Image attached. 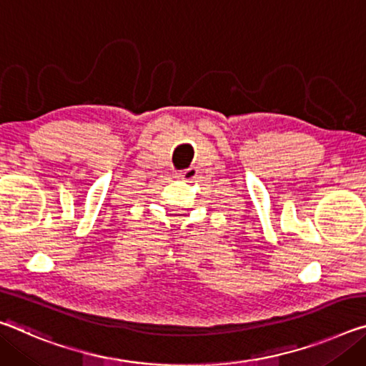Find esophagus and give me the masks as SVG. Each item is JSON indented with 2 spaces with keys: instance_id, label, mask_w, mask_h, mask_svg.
Wrapping results in <instances>:
<instances>
[{
  "instance_id": "obj_1",
  "label": "esophagus",
  "mask_w": 366,
  "mask_h": 366,
  "mask_svg": "<svg viewBox=\"0 0 366 366\" xmlns=\"http://www.w3.org/2000/svg\"><path fill=\"white\" fill-rule=\"evenodd\" d=\"M197 174H199V169H197V167H187V169L179 171L177 177L184 179V181H194V179L197 177Z\"/></svg>"
}]
</instances>
